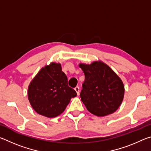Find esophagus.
Returning <instances> with one entry per match:
<instances>
[{
	"instance_id": "34e87169",
	"label": "esophagus",
	"mask_w": 151,
	"mask_h": 151,
	"mask_svg": "<svg viewBox=\"0 0 151 151\" xmlns=\"http://www.w3.org/2000/svg\"><path fill=\"white\" fill-rule=\"evenodd\" d=\"M75 90L76 92V93H77V95H79V94H80V88H79L78 86H76Z\"/></svg>"
}]
</instances>
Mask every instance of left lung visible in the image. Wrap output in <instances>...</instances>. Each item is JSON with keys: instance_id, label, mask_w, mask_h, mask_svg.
<instances>
[{"instance_id": "obj_1", "label": "left lung", "mask_w": 151, "mask_h": 151, "mask_svg": "<svg viewBox=\"0 0 151 151\" xmlns=\"http://www.w3.org/2000/svg\"><path fill=\"white\" fill-rule=\"evenodd\" d=\"M85 78L81 101L91 113L104 116L115 112L123 100L124 86L121 78L102 61L80 63Z\"/></svg>"}]
</instances>
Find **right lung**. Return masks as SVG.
<instances>
[{
  "label": "right lung",
  "mask_w": 151,
  "mask_h": 151,
  "mask_svg": "<svg viewBox=\"0 0 151 151\" xmlns=\"http://www.w3.org/2000/svg\"><path fill=\"white\" fill-rule=\"evenodd\" d=\"M67 76L60 63H51L40 69L30 82L28 98L39 114L54 118L65 111L76 91L68 86Z\"/></svg>",
  "instance_id": "right-lung-1"
}]
</instances>
